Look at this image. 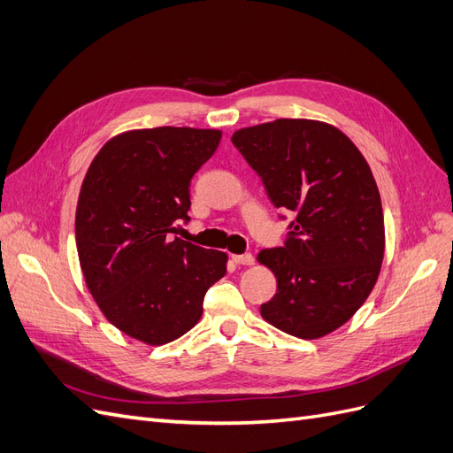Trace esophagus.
<instances>
[{
    "label": "esophagus",
    "instance_id": "obj_1",
    "mask_svg": "<svg viewBox=\"0 0 453 453\" xmlns=\"http://www.w3.org/2000/svg\"><path fill=\"white\" fill-rule=\"evenodd\" d=\"M232 260H234L236 265H242V266H251L255 263V258L251 253H243V255H232Z\"/></svg>",
    "mask_w": 453,
    "mask_h": 453
}]
</instances>
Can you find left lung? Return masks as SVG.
<instances>
[{
	"mask_svg": "<svg viewBox=\"0 0 453 453\" xmlns=\"http://www.w3.org/2000/svg\"><path fill=\"white\" fill-rule=\"evenodd\" d=\"M232 143L272 203L295 217L283 248L257 257L278 280L260 315L304 340L336 331L372 291L386 248L381 200L365 157L346 134L308 119L242 128Z\"/></svg>",
	"mask_w": 453,
	"mask_h": 453,
	"instance_id": "obj_1",
	"label": "left lung"
}]
</instances>
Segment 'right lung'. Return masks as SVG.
<instances>
[{"mask_svg":"<svg viewBox=\"0 0 453 453\" xmlns=\"http://www.w3.org/2000/svg\"><path fill=\"white\" fill-rule=\"evenodd\" d=\"M219 142V130L187 127L125 132L81 187L75 240L88 291L109 323L149 346L190 331L226 273V253L173 236L188 221L190 180Z\"/></svg>","mask_w":453,"mask_h":453,"instance_id":"add662e5","label":"right lung"}]
</instances>
